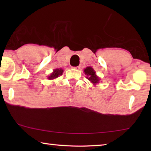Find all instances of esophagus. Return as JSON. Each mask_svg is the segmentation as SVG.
Returning <instances> with one entry per match:
<instances>
[{"mask_svg":"<svg viewBox=\"0 0 151 151\" xmlns=\"http://www.w3.org/2000/svg\"><path fill=\"white\" fill-rule=\"evenodd\" d=\"M73 68H75L76 70H80L81 68V66H75V67H73Z\"/></svg>","mask_w":151,"mask_h":151,"instance_id":"esophagus-1","label":"esophagus"}]
</instances>
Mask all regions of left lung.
I'll return each mask as SVG.
<instances>
[{
  "label": "left lung",
  "mask_w": 151,
  "mask_h": 151,
  "mask_svg": "<svg viewBox=\"0 0 151 151\" xmlns=\"http://www.w3.org/2000/svg\"><path fill=\"white\" fill-rule=\"evenodd\" d=\"M84 73L86 75V78L93 83V85H96L99 83L101 78L96 75V73L91 66H87L84 69Z\"/></svg>",
  "instance_id": "left-lung-1"
}]
</instances>
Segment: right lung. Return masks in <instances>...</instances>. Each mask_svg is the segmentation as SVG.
I'll return each mask as SVG.
<instances>
[{"instance_id":"obj_1","label":"right lung","mask_w":151,"mask_h":151,"mask_svg":"<svg viewBox=\"0 0 151 151\" xmlns=\"http://www.w3.org/2000/svg\"><path fill=\"white\" fill-rule=\"evenodd\" d=\"M63 73V70L62 68H55L53 70V72L50 73V75L47 76V78L48 80H54L58 78V76L62 75Z\"/></svg>"}]
</instances>
